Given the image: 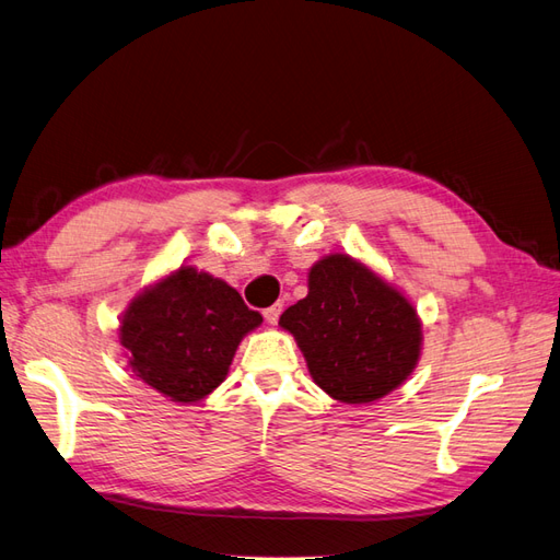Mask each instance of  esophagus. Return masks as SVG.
Listing matches in <instances>:
<instances>
[{"label": "esophagus", "mask_w": 560, "mask_h": 560, "mask_svg": "<svg viewBox=\"0 0 560 560\" xmlns=\"http://www.w3.org/2000/svg\"><path fill=\"white\" fill-rule=\"evenodd\" d=\"M280 313H282V304H276V306L266 308V311H264L266 323H268V325H278V317H280Z\"/></svg>", "instance_id": "esophagus-1"}]
</instances>
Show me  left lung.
I'll return each instance as SVG.
<instances>
[{
	"label": "left lung",
	"mask_w": 560,
	"mask_h": 560,
	"mask_svg": "<svg viewBox=\"0 0 560 560\" xmlns=\"http://www.w3.org/2000/svg\"><path fill=\"white\" fill-rule=\"evenodd\" d=\"M278 325L294 337L311 380L346 405H368L402 386L424 346L410 296L341 252L308 268V294Z\"/></svg>",
	"instance_id": "8db88e82"
}]
</instances>
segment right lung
<instances>
[{"mask_svg": "<svg viewBox=\"0 0 560 560\" xmlns=\"http://www.w3.org/2000/svg\"><path fill=\"white\" fill-rule=\"evenodd\" d=\"M261 323L235 287L180 264L129 301L117 335L136 380L195 405L223 384L240 341Z\"/></svg>", "mask_w": 560, "mask_h": 560, "instance_id": "right-lung-1", "label": "right lung"}]
</instances>
